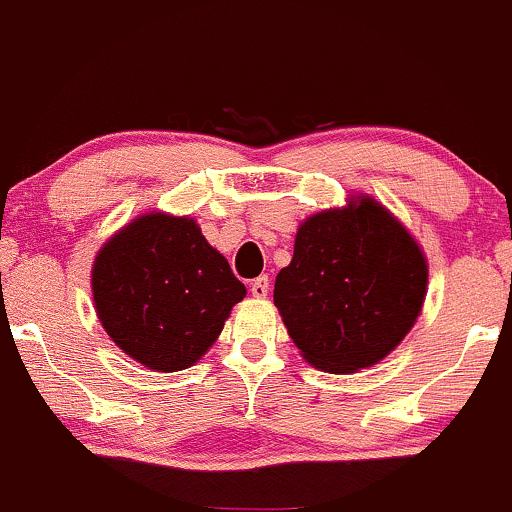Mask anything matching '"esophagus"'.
I'll use <instances>...</instances> for the list:
<instances>
[{
    "label": "esophagus",
    "instance_id": "esophagus-1",
    "mask_svg": "<svg viewBox=\"0 0 512 512\" xmlns=\"http://www.w3.org/2000/svg\"><path fill=\"white\" fill-rule=\"evenodd\" d=\"M250 291H252V296H257V299H265L267 291H269V277H267V274L257 277L255 282L250 284Z\"/></svg>",
    "mask_w": 512,
    "mask_h": 512
}]
</instances>
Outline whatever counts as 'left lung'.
<instances>
[{
    "label": "left lung",
    "instance_id": "obj_1",
    "mask_svg": "<svg viewBox=\"0 0 512 512\" xmlns=\"http://www.w3.org/2000/svg\"><path fill=\"white\" fill-rule=\"evenodd\" d=\"M428 262L406 228L374 199L316 213L277 274L274 306L301 355L345 374L384 359L413 328Z\"/></svg>",
    "mask_w": 512,
    "mask_h": 512
}]
</instances>
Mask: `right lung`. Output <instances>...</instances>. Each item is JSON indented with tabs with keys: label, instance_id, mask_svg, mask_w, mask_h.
I'll return each mask as SVG.
<instances>
[{
	"label": "right lung",
	"instance_id": "right-lung-1",
	"mask_svg": "<svg viewBox=\"0 0 512 512\" xmlns=\"http://www.w3.org/2000/svg\"><path fill=\"white\" fill-rule=\"evenodd\" d=\"M92 291L111 340L155 372H179L221 335L245 284L192 218L145 213L99 250Z\"/></svg>",
	"mask_w": 512,
	"mask_h": 512
}]
</instances>
